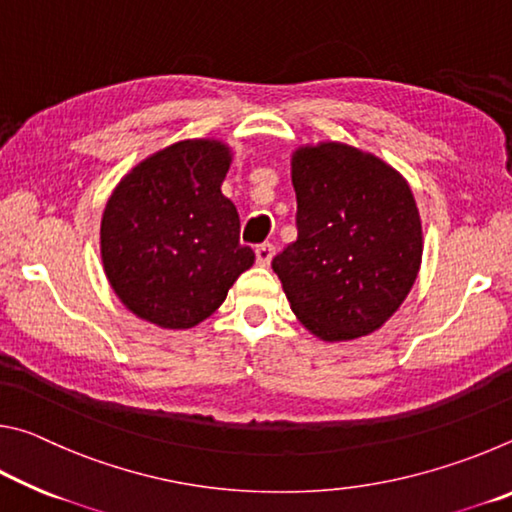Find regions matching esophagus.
Instances as JSON below:
<instances>
[{
    "instance_id": "34e87169",
    "label": "esophagus",
    "mask_w": 512,
    "mask_h": 512,
    "mask_svg": "<svg viewBox=\"0 0 512 512\" xmlns=\"http://www.w3.org/2000/svg\"><path fill=\"white\" fill-rule=\"evenodd\" d=\"M255 255H257V264L268 266V264H271L273 255H275V246L273 244H259L255 248Z\"/></svg>"
}]
</instances>
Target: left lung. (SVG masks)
Here are the masks:
<instances>
[{"label":"left lung","mask_w":512,"mask_h":512,"mask_svg":"<svg viewBox=\"0 0 512 512\" xmlns=\"http://www.w3.org/2000/svg\"><path fill=\"white\" fill-rule=\"evenodd\" d=\"M298 239L273 257L291 311L323 341L375 332L409 296L422 223L409 183L377 155L341 142L291 155Z\"/></svg>","instance_id":"8db88e82"}]
</instances>
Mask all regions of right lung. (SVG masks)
<instances>
[{
    "label": "right lung",
    "mask_w": 512,
    "mask_h": 512,
    "mask_svg": "<svg viewBox=\"0 0 512 512\" xmlns=\"http://www.w3.org/2000/svg\"><path fill=\"white\" fill-rule=\"evenodd\" d=\"M232 151L183 140L119 180L101 219V259L112 291L137 318L189 329L212 316L255 262L239 244V214L221 194Z\"/></svg>",
    "instance_id": "add662e5"
}]
</instances>
